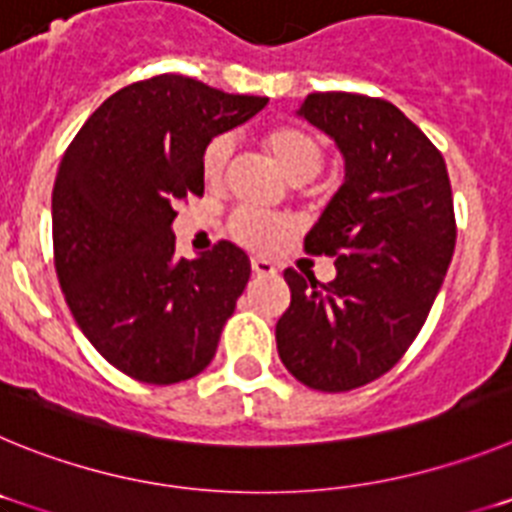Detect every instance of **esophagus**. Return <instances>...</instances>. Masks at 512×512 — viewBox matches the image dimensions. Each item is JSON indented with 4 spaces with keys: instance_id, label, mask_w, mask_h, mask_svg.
<instances>
[{
    "instance_id": "obj_1",
    "label": "esophagus",
    "mask_w": 512,
    "mask_h": 512,
    "mask_svg": "<svg viewBox=\"0 0 512 512\" xmlns=\"http://www.w3.org/2000/svg\"><path fill=\"white\" fill-rule=\"evenodd\" d=\"M251 269L256 277H274L277 274V266L271 264L269 259H251Z\"/></svg>"
}]
</instances>
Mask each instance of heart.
I'll use <instances>...</instances> for the list:
<instances>
[{
  "label": "heart",
  "instance_id": "1",
  "mask_svg": "<svg viewBox=\"0 0 512 512\" xmlns=\"http://www.w3.org/2000/svg\"><path fill=\"white\" fill-rule=\"evenodd\" d=\"M264 148L274 158V164L284 171L289 182L302 184L318 174L323 166V143L310 130L300 125H277L264 133ZM230 161V138L217 135L207 143L202 156V176L207 187L223 182ZM292 230L284 217L264 215L256 210H238L230 217V233L238 243L248 248H271Z\"/></svg>",
  "mask_w": 512,
  "mask_h": 512
}]
</instances>
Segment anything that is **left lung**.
<instances>
[{
    "label": "left lung",
    "instance_id": "1",
    "mask_svg": "<svg viewBox=\"0 0 512 512\" xmlns=\"http://www.w3.org/2000/svg\"><path fill=\"white\" fill-rule=\"evenodd\" d=\"M297 115L343 156V184L307 233V253L336 256L320 284L284 271L292 292L277 351L297 382L346 392L397 364L423 328L456 243L443 156L392 102L307 94Z\"/></svg>",
    "mask_w": 512,
    "mask_h": 512
}]
</instances>
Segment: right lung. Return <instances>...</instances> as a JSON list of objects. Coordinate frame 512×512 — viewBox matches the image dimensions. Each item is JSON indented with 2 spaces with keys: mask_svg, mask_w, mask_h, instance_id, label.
<instances>
[{
  "mask_svg": "<svg viewBox=\"0 0 512 512\" xmlns=\"http://www.w3.org/2000/svg\"><path fill=\"white\" fill-rule=\"evenodd\" d=\"M266 97L161 74L104 99L66 148L53 184L56 274L81 333L122 374L174 384L215 356L251 261L220 241L176 259L174 205L202 197V156Z\"/></svg>",
  "mask_w": 512,
  "mask_h": 512,
  "instance_id": "obj_1",
  "label": "right lung"
}]
</instances>
